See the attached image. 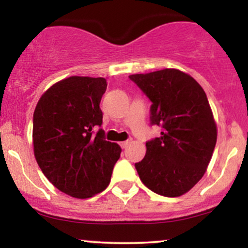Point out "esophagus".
I'll return each instance as SVG.
<instances>
[{
  "instance_id": "1",
  "label": "esophagus",
  "mask_w": 248,
  "mask_h": 248,
  "mask_svg": "<svg viewBox=\"0 0 248 248\" xmlns=\"http://www.w3.org/2000/svg\"><path fill=\"white\" fill-rule=\"evenodd\" d=\"M129 142H130V140H127V141H122V142H120V146H121V148H126L128 144H129Z\"/></svg>"
}]
</instances>
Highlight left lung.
<instances>
[{"instance_id":"obj_1","label":"left lung","mask_w":248,"mask_h":248,"mask_svg":"<svg viewBox=\"0 0 248 248\" xmlns=\"http://www.w3.org/2000/svg\"><path fill=\"white\" fill-rule=\"evenodd\" d=\"M129 79L152 101L150 124L160 138L146 142V156L135 163L142 183L157 195L178 197L203 177L217 142V126L207 96L192 77L175 69Z\"/></svg>"}]
</instances>
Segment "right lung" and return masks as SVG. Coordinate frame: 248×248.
Here are the masks:
<instances>
[{
  "label": "right lung",
  "mask_w": 248,
  "mask_h": 248,
  "mask_svg": "<svg viewBox=\"0 0 248 248\" xmlns=\"http://www.w3.org/2000/svg\"><path fill=\"white\" fill-rule=\"evenodd\" d=\"M105 78L70 77L51 86L33 112L37 163L57 189L75 198L104 191L120 157L119 144L105 140L100 101Z\"/></svg>",
  "instance_id": "add662e5"
}]
</instances>
